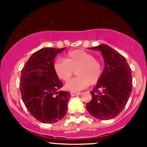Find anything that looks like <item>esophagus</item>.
I'll list each match as a JSON object with an SVG mask.
<instances>
[{
  "label": "esophagus",
  "mask_w": 147,
  "mask_h": 147,
  "mask_svg": "<svg viewBox=\"0 0 147 147\" xmlns=\"http://www.w3.org/2000/svg\"><path fill=\"white\" fill-rule=\"evenodd\" d=\"M70 94L72 97H74V96L78 95V94H80V92H71Z\"/></svg>",
  "instance_id": "esophagus-1"
}]
</instances>
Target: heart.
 Listing matches in <instances>:
<instances>
[{
    "label": "heart",
    "mask_w": 147,
    "mask_h": 147,
    "mask_svg": "<svg viewBox=\"0 0 147 147\" xmlns=\"http://www.w3.org/2000/svg\"><path fill=\"white\" fill-rule=\"evenodd\" d=\"M77 70L78 77L71 80L65 84L69 91L78 92L90 84H95L102 74V65L95 60L93 55L82 50H75L65 55V60H57L54 63V69L60 80L67 81L74 70Z\"/></svg>",
    "instance_id": "1"
}]
</instances>
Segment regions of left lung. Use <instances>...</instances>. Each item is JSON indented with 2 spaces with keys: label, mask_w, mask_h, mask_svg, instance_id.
Masks as SVG:
<instances>
[{
  "label": "left lung",
  "mask_w": 147,
  "mask_h": 147,
  "mask_svg": "<svg viewBox=\"0 0 147 147\" xmlns=\"http://www.w3.org/2000/svg\"><path fill=\"white\" fill-rule=\"evenodd\" d=\"M89 49L101 52L105 67L97 85L90 92L92 100L86 109L97 119H113L123 110L131 94V68L125 57L109 45H100Z\"/></svg>",
  "instance_id": "obj_1"
}]
</instances>
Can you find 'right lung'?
<instances>
[{"label": "right lung", "mask_w": 147, "mask_h": 147, "mask_svg": "<svg viewBox=\"0 0 147 147\" xmlns=\"http://www.w3.org/2000/svg\"><path fill=\"white\" fill-rule=\"evenodd\" d=\"M43 47L30 56L21 71L20 90L30 113L42 123L57 122L67 113L69 92L60 91L63 84L54 69V59L64 50Z\"/></svg>", "instance_id": "1"}]
</instances>
